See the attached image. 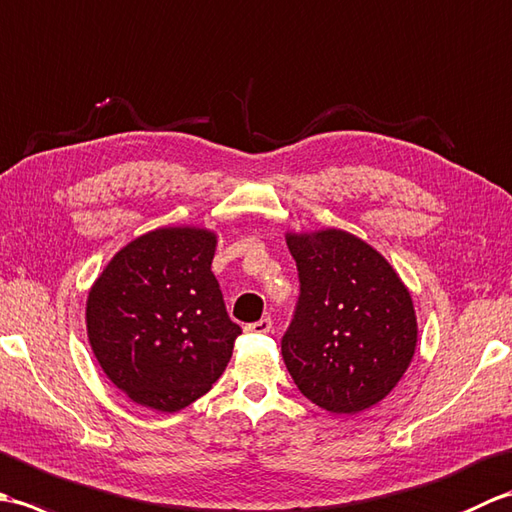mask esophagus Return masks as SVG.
<instances>
[{"mask_svg": "<svg viewBox=\"0 0 512 512\" xmlns=\"http://www.w3.org/2000/svg\"><path fill=\"white\" fill-rule=\"evenodd\" d=\"M246 332H253V334H268V332H273V321H270V317L259 319V321H255V323L246 325Z\"/></svg>", "mask_w": 512, "mask_h": 512, "instance_id": "1", "label": "esophagus"}]
</instances>
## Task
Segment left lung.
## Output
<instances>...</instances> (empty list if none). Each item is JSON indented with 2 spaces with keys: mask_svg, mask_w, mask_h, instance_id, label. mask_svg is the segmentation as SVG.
<instances>
[{
  "mask_svg": "<svg viewBox=\"0 0 512 512\" xmlns=\"http://www.w3.org/2000/svg\"><path fill=\"white\" fill-rule=\"evenodd\" d=\"M299 301L281 339L295 385L330 413H358L398 385L416 352L407 286L387 259L339 228L288 233Z\"/></svg>",
  "mask_w": 512,
  "mask_h": 512,
  "instance_id": "1",
  "label": "left lung"
}]
</instances>
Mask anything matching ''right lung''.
<instances>
[{
    "instance_id": "1",
    "label": "right lung",
    "mask_w": 512,
    "mask_h": 512,
    "mask_svg": "<svg viewBox=\"0 0 512 512\" xmlns=\"http://www.w3.org/2000/svg\"><path fill=\"white\" fill-rule=\"evenodd\" d=\"M215 244L206 228H156L118 250L94 281L85 308L92 352L136 405L180 411L231 361L242 328L211 273Z\"/></svg>"
}]
</instances>
